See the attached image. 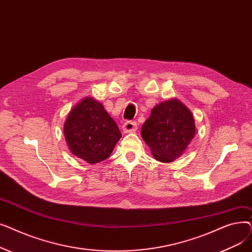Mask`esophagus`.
<instances>
[{
    "instance_id": "1",
    "label": "esophagus",
    "mask_w": 252,
    "mask_h": 252,
    "mask_svg": "<svg viewBox=\"0 0 252 252\" xmlns=\"http://www.w3.org/2000/svg\"><path fill=\"white\" fill-rule=\"evenodd\" d=\"M138 126L136 122H131V121H127L123 125V130L125 133H131V131L137 130Z\"/></svg>"
}]
</instances>
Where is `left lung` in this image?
Here are the masks:
<instances>
[{"label":"left lung","instance_id":"left-lung-1","mask_svg":"<svg viewBox=\"0 0 252 252\" xmlns=\"http://www.w3.org/2000/svg\"><path fill=\"white\" fill-rule=\"evenodd\" d=\"M195 135L191 111L177 99L156 105L141 128V136L157 160L170 162L186 150Z\"/></svg>","mask_w":252,"mask_h":252}]
</instances>
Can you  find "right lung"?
Segmentation results:
<instances>
[{
  "label": "right lung",
  "mask_w": 252,
  "mask_h": 252,
  "mask_svg": "<svg viewBox=\"0 0 252 252\" xmlns=\"http://www.w3.org/2000/svg\"><path fill=\"white\" fill-rule=\"evenodd\" d=\"M64 135L70 151L88 163L105 160L122 138L115 122L93 98H85L71 109Z\"/></svg>",
  "instance_id": "add662e5"
}]
</instances>
